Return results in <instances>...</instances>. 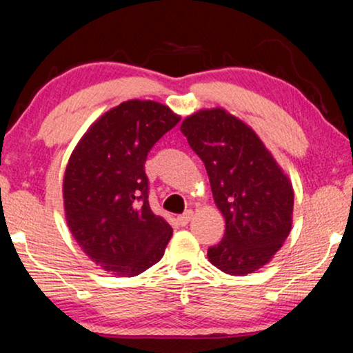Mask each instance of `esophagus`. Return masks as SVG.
I'll list each match as a JSON object with an SVG mask.
<instances>
[{"instance_id":"1","label":"esophagus","mask_w":353,"mask_h":353,"mask_svg":"<svg viewBox=\"0 0 353 353\" xmlns=\"http://www.w3.org/2000/svg\"><path fill=\"white\" fill-rule=\"evenodd\" d=\"M191 216H192L191 212H186V214H183V215L178 216L176 221H178V223H180L181 226H186V225L191 221Z\"/></svg>"}]
</instances>
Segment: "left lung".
I'll return each instance as SVG.
<instances>
[{
  "label": "left lung",
  "mask_w": 353,
  "mask_h": 353,
  "mask_svg": "<svg viewBox=\"0 0 353 353\" xmlns=\"http://www.w3.org/2000/svg\"><path fill=\"white\" fill-rule=\"evenodd\" d=\"M181 133L204 162L225 236L207 250L209 262L233 276L257 272L291 233L292 183L257 133L221 108L197 110Z\"/></svg>",
  "instance_id": "obj_1"
}]
</instances>
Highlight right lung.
<instances>
[{
  "label": "right lung",
  "mask_w": 353,
  "mask_h": 353,
  "mask_svg": "<svg viewBox=\"0 0 353 353\" xmlns=\"http://www.w3.org/2000/svg\"><path fill=\"white\" fill-rule=\"evenodd\" d=\"M180 119L156 101H125L101 115L70 154L62 183L67 225L104 272L137 276L165 252L173 230L151 210L144 162Z\"/></svg>",
  "instance_id": "1"
}]
</instances>
